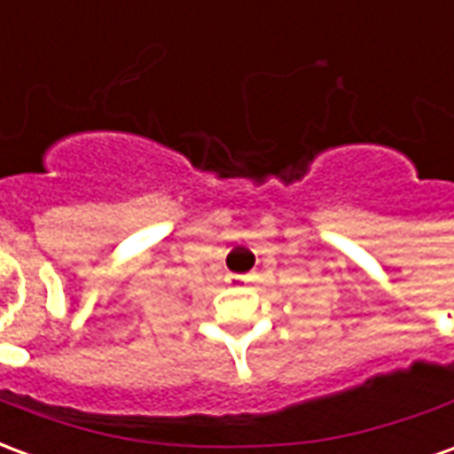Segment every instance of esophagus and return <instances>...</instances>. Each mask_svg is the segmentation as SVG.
<instances>
[{
	"mask_svg": "<svg viewBox=\"0 0 454 454\" xmlns=\"http://www.w3.org/2000/svg\"><path fill=\"white\" fill-rule=\"evenodd\" d=\"M228 282H231V285H246L247 277L246 275H231L228 277Z\"/></svg>",
	"mask_w": 454,
	"mask_h": 454,
	"instance_id": "34e87169",
	"label": "esophagus"
}]
</instances>
